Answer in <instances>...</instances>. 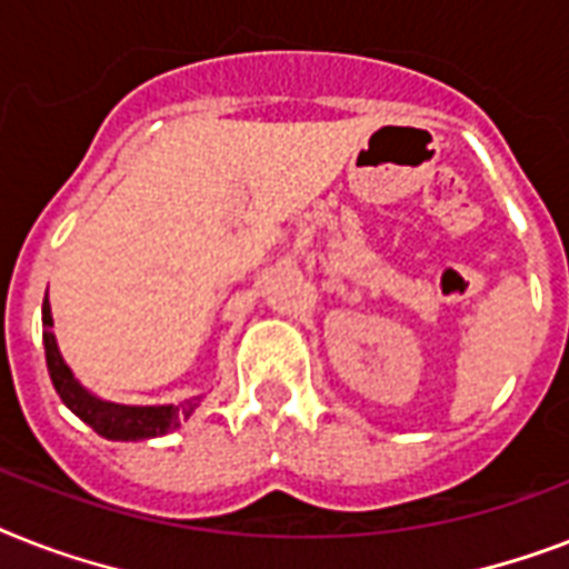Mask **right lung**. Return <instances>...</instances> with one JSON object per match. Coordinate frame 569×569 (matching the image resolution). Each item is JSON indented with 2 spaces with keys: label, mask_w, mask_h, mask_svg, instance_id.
Returning <instances> with one entry per match:
<instances>
[{
  "label": "right lung",
  "mask_w": 569,
  "mask_h": 569,
  "mask_svg": "<svg viewBox=\"0 0 569 569\" xmlns=\"http://www.w3.org/2000/svg\"><path fill=\"white\" fill-rule=\"evenodd\" d=\"M43 348H47V366L52 387L61 396L70 410H73L84 425H91L93 431L106 437V440H150V437H162V433L180 428L182 419L194 413L197 401L186 405H156V407H136V405H114V401H102L93 392L79 383L64 363V357L58 351L56 333H52V310L49 301H43Z\"/></svg>",
  "instance_id": "obj_1"
}]
</instances>
